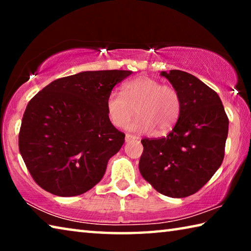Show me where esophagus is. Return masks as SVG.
<instances>
[{
    "instance_id": "1",
    "label": "esophagus",
    "mask_w": 251,
    "mask_h": 251,
    "mask_svg": "<svg viewBox=\"0 0 251 251\" xmlns=\"http://www.w3.org/2000/svg\"><path fill=\"white\" fill-rule=\"evenodd\" d=\"M134 139H138V137H136V136L130 135V134H126V136H125V141H126L127 143L130 142V141H134Z\"/></svg>"
}]
</instances>
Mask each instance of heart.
Returning <instances> with one entry per match:
<instances>
[{
	"label": "heart",
	"mask_w": 251,
	"mask_h": 251,
	"mask_svg": "<svg viewBox=\"0 0 251 251\" xmlns=\"http://www.w3.org/2000/svg\"><path fill=\"white\" fill-rule=\"evenodd\" d=\"M135 107L138 116L129 125L130 129L150 131L154 127L167 131L179 118L181 100L175 87L139 76L123 85L122 92H110L106 100L107 116L116 127H124L130 121Z\"/></svg>",
	"instance_id": "obj_1"
}]
</instances>
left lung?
<instances>
[{
  "label": "left lung",
  "instance_id": "1",
  "mask_svg": "<svg viewBox=\"0 0 251 251\" xmlns=\"http://www.w3.org/2000/svg\"><path fill=\"white\" fill-rule=\"evenodd\" d=\"M179 93L180 115L166 137L144 138L139 172L157 192L173 198L197 193L220 167L229 121L217 93L179 70L161 72Z\"/></svg>",
  "mask_w": 251,
  "mask_h": 251
}]
</instances>
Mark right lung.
<instances>
[{"label":"right lung","mask_w":251,"mask_h":251,"mask_svg":"<svg viewBox=\"0 0 251 251\" xmlns=\"http://www.w3.org/2000/svg\"><path fill=\"white\" fill-rule=\"evenodd\" d=\"M131 71H90L53 80L28 101L19 148L33 179L46 192L71 197L103 178L125 134L110 123L106 100Z\"/></svg>","instance_id":"right-lung-1"}]
</instances>
